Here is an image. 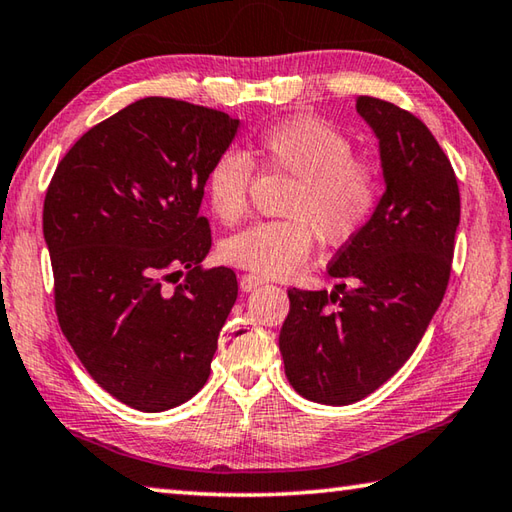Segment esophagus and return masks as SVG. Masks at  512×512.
<instances>
[{
    "instance_id": "obj_1",
    "label": "esophagus",
    "mask_w": 512,
    "mask_h": 512,
    "mask_svg": "<svg viewBox=\"0 0 512 512\" xmlns=\"http://www.w3.org/2000/svg\"><path fill=\"white\" fill-rule=\"evenodd\" d=\"M264 284V280L259 275H253V273H246V275H241L239 277V286H241V291L244 293H250V291H255L257 286H262Z\"/></svg>"
}]
</instances>
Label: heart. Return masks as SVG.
Listing matches in <instances>:
<instances>
[{"label":"heart","instance_id":"1","mask_svg":"<svg viewBox=\"0 0 512 512\" xmlns=\"http://www.w3.org/2000/svg\"><path fill=\"white\" fill-rule=\"evenodd\" d=\"M255 161L295 179L280 221H257L221 241L228 264L264 277L297 271L313 250L315 233L345 244L365 228L380 197L376 167L353 159L349 138L324 120L295 116L255 138ZM255 167L244 152L226 150L206 174V201L217 219L232 224L246 212Z\"/></svg>","mask_w":512,"mask_h":512}]
</instances>
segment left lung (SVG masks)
I'll return each mask as SVG.
<instances>
[{"mask_svg": "<svg viewBox=\"0 0 512 512\" xmlns=\"http://www.w3.org/2000/svg\"><path fill=\"white\" fill-rule=\"evenodd\" d=\"M374 129L385 194L329 264L336 291L291 288L280 331L288 383L322 405H349L412 356L450 280L459 185L430 129L392 102L360 96Z\"/></svg>", "mask_w": 512, "mask_h": 512, "instance_id": "obj_1", "label": "left lung"}]
</instances>
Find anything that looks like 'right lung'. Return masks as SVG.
I'll use <instances>...</instances> for the list:
<instances>
[{
    "label": "right lung",
    "instance_id": "add662e5",
    "mask_svg": "<svg viewBox=\"0 0 512 512\" xmlns=\"http://www.w3.org/2000/svg\"><path fill=\"white\" fill-rule=\"evenodd\" d=\"M237 127L192 102L136 100L82 134L46 190L60 329L89 376L134 410H172L210 376L237 275L201 266L212 237L199 208Z\"/></svg>",
    "mask_w": 512,
    "mask_h": 512
}]
</instances>
